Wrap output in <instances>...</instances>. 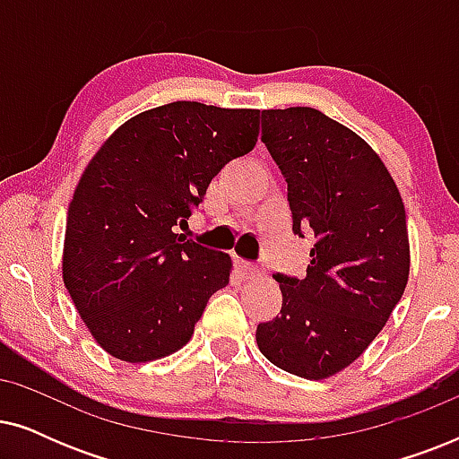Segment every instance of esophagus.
I'll return each mask as SVG.
<instances>
[{
    "instance_id": "esophagus-1",
    "label": "esophagus",
    "mask_w": 459,
    "mask_h": 459,
    "mask_svg": "<svg viewBox=\"0 0 459 459\" xmlns=\"http://www.w3.org/2000/svg\"><path fill=\"white\" fill-rule=\"evenodd\" d=\"M236 265L242 269V273L247 275V278H255V275H259V265H255V263H250V261H242V259H238L236 261Z\"/></svg>"
}]
</instances>
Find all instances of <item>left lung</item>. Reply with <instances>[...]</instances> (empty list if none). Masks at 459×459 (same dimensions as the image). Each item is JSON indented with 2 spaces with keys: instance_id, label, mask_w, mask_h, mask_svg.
<instances>
[{
  "instance_id": "1",
  "label": "left lung",
  "mask_w": 459,
  "mask_h": 459,
  "mask_svg": "<svg viewBox=\"0 0 459 459\" xmlns=\"http://www.w3.org/2000/svg\"><path fill=\"white\" fill-rule=\"evenodd\" d=\"M261 140L288 184L292 231L311 234L303 280L275 273L281 311L256 325L273 366L322 380L378 336L410 275L405 206L380 156L307 106L261 112Z\"/></svg>"
}]
</instances>
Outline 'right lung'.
I'll use <instances>...</instances> for the list:
<instances>
[{
    "instance_id": "1",
    "label": "right lung",
    "mask_w": 459,
    "mask_h": 459,
    "mask_svg": "<svg viewBox=\"0 0 459 459\" xmlns=\"http://www.w3.org/2000/svg\"><path fill=\"white\" fill-rule=\"evenodd\" d=\"M256 137L259 110L171 102L123 123L87 165L68 206L62 275L106 353L129 363L175 353L230 284V255L175 228Z\"/></svg>"
}]
</instances>
